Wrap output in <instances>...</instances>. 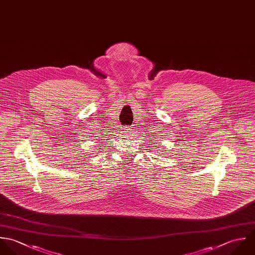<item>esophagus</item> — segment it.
Returning a JSON list of instances; mask_svg holds the SVG:
<instances>
[{"instance_id": "esophagus-1", "label": "esophagus", "mask_w": 255, "mask_h": 255, "mask_svg": "<svg viewBox=\"0 0 255 255\" xmlns=\"http://www.w3.org/2000/svg\"><path fill=\"white\" fill-rule=\"evenodd\" d=\"M122 133H124V134L132 133V129H131L130 127H127V126H125V127H123V128H122Z\"/></svg>"}]
</instances>
